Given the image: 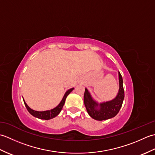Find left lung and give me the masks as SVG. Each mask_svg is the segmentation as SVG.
<instances>
[{
	"mask_svg": "<svg viewBox=\"0 0 155 155\" xmlns=\"http://www.w3.org/2000/svg\"><path fill=\"white\" fill-rule=\"evenodd\" d=\"M119 90L117 97L110 101L98 104L91 95L87 88H85L84 94V103L88 114L97 120H107L116 116L123 104L124 97L123 81L120 73L118 72Z\"/></svg>",
	"mask_w": 155,
	"mask_h": 155,
	"instance_id": "8db88e82",
	"label": "left lung"
}]
</instances>
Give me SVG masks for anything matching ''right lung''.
<instances>
[{
	"mask_svg": "<svg viewBox=\"0 0 155 155\" xmlns=\"http://www.w3.org/2000/svg\"><path fill=\"white\" fill-rule=\"evenodd\" d=\"M74 89V88H72L71 89L68 90L67 92H66L63 98H62V101H61V103H59L57 107H56L55 108H52L51 110H45V111H37V110H34L31 109V108L29 107L27 103H25V100L24 101V103L26 108L28 110V111L31 114H32V116H34L35 117H37L38 118H40V119H43V120H49L51 119V118H53L55 117H57V115L61 113V111L62 110V107L64 106V104L65 103V100L67 98L68 95L70 94L72 90Z\"/></svg>",
	"mask_w": 155,
	"mask_h": 155,
	"instance_id": "add662e5",
	"label": "right lung"
}]
</instances>
